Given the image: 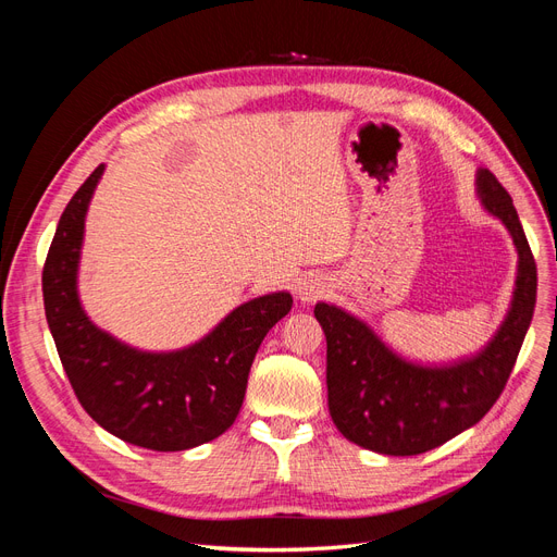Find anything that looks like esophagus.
Listing matches in <instances>:
<instances>
[{"label": "esophagus", "instance_id": "obj_1", "mask_svg": "<svg viewBox=\"0 0 557 557\" xmlns=\"http://www.w3.org/2000/svg\"><path fill=\"white\" fill-rule=\"evenodd\" d=\"M325 293H327V283L323 278H318V276H309V278L301 281L299 290H297L301 301H315V299L323 297Z\"/></svg>", "mask_w": 557, "mask_h": 557}]
</instances>
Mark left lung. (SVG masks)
<instances>
[{"instance_id": "obj_1", "label": "left lung", "mask_w": 557, "mask_h": 557, "mask_svg": "<svg viewBox=\"0 0 557 557\" xmlns=\"http://www.w3.org/2000/svg\"><path fill=\"white\" fill-rule=\"evenodd\" d=\"M476 195L518 250L511 307L476 356L448 364L411 362L364 320L325 301L315 305L327 339V407L348 442L383 455L432 450L476 425L507 385L532 323L536 264L511 195L487 170L476 172Z\"/></svg>"}]
</instances>
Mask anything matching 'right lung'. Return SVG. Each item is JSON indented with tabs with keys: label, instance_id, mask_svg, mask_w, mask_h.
<instances>
[{
	"label": "right lung",
	"instance_id": "obj_1",
	"mask_svg": "<svg viewBox=\"0 0 557 557\" xmlns=\"http://www.w3.org/2000/svg\"><path fill=\"white\" fill-rule=\"evenodd\" d=\"M102 174L99 164L70 199L44 264V307L58 356L81 407L117 440L164 453L201 446L234 423L256 352L288 315L293 297L281 290L250 299L178 350L117 342L92 323L78 297L86 213Z\"/></svg>",
	"mask_w": 557,
	"mask_h": 557
}]
</instances>
